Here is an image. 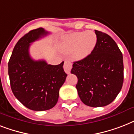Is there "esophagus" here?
Instances as JSON below:
<instances>
[{
  "mask_svg": "<svg viewBox=\"0 0 134 134\" xmlns=\"http://www.w3.org/2000/svg\"><path fill=\"white\" fill-rule=\"evenodd\" d=\"M71 68H72V64L71 62H69L68 60L65 61V64H64V70L67 74H70V71H71Z\"/></svg>",
  "mask_w": 134,
  "mask_h": 134,
  "instance_id": "34e87169",
  "label": "esophagus"
}]
</instances>
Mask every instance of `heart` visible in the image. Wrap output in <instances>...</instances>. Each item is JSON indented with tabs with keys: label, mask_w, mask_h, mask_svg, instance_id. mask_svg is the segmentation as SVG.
I'll list each match as a JSON object with an SVG mask.
<instances>
[{
	"label": "heart",
	"mask_w": 134,
	"mask_h": 134,
	"mask_svg": "<svg viewBox=\"0 0 134 134\" xmlns=\"http://www.w3.org/2000/svg\"><path fill=\"white\" fill-rule=\"evenodd\" d=\"M97 42V36L94 31L74 32L63 40L60 48L63 52L71 53L76 59L86 58L92 52Z\"/></svg>",
	"instance_id": "b5f03b06"
}]
</instances>
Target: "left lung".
<instances>
[{"label": "left lung", "instance_id": "left-lung-1", "mask_svg": "<svg viewBox=\"0 0 134 134\" xmlns=\"http://www.w3.org/2000/svg\"><path fill=\"white\" fill-rule=\"evenodd\" d=\"M97 42L92 52L74 62L71 73L78 78L76 89L84 104L102 107L110 104L122 87V53L111 37L94 30Z\"/></svg>", "mask_w": 134, "mask_h": 134}]
</instances>
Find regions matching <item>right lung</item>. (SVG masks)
<instances>
[{
	"label": "right lung",
	"mask_w": 134,
	"mask_h": 134,
	"mask_svg": "<svg viewBox=\"0 0 134 134\" xmlns=\"http://www.w3.org/2000/svg\"><path fill=\"white\" fill-rule=\"evenodd\" d=\"M48 34L42 28L30 30L18 41L8 63L14 95L24 106L36 111L49 110L55 106L59 90L67 76L63 69L64 62L51 65L30 57V44Z\"/></svg>",
	"instance_id": "1"
}]
</instances>
